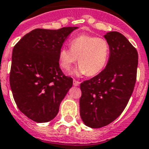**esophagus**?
<instances>
[{
  "instance_id": "esophagus-1",
  "label": "esophagus",
  "mask_w": 149,
  "mask_h": 149,
  "mask_svg": "<svg viewBox=\"0 0 149 149\" xmlns=\"http://www.w3.org/2000/svg\"><path fill=\"white\" fill-rule=\"evenodd\" d=\"M79 81H77V80H76V79H73V86H79Z\"/></svg>"
}]
</instances>
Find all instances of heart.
Here are the masks:
<instances>
[{"label": "heart", "mask_w": 149, "mask_h": 149, "mask_svg": "<svg viewBox=\"0 0 149 149\" xmlns=\"http://www.w3.org/2000/svg\"><path fill=\"white\" fill-rule=\"evenodd\" d=\"M70 49H63L58 53V62L65 72L72 69L78 58L79 67L75 74L95 76L106 66L109 56L110 45L106 39L90 35H81L71 40Z\"/></svg>", "instance_id": "obj_1"}]
</instances>
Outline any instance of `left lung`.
Here are the masks:
<instances>
[{
	"label": "left lung",
	"instance_id": "8db88e82",
	"mask_svg": "<svg viewBox=\"0 0 149 149\" xmlns=\"http://www.w3.org/2000/svg\"><path fill=\"white\" fill-rule=\"evenodd\" d=\"M110 45L106 67L80 84L79 113L86 126L99 128L111 124L127 106L136 82V49L118 31L104 36Z\"/></svg>",
	"mask_w": 149,
	"mask_h": 149
}]
</instances>
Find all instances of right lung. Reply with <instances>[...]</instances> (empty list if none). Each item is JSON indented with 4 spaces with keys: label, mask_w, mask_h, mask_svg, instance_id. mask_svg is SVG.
I'll return each instance as SVG.
<instances>
[{
    "label": "right lung",
    "mask_w": 149,
    "mask_h": 149,
    "mask_svg": "<svg viewBox=\"0 0 149 149\" xmlns=\"http://www.w3.org/2000/svg\"><path fill=\"white\" fill-rule=\"evenodd\" d=\"M77 27L58 30L36 29L15 45L10 86L17 107L38 123L52 120L72 86V79L59 68L58 53L69 35Z\"/></svg>",
    "instance_id": "add662e5"
}]
</instances>
